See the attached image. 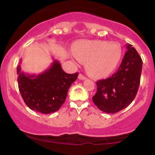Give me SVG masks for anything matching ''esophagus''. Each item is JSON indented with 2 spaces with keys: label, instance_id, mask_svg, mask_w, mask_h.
Masks as SVG:
<instances>
[{
  "label": "esophagus",
  "instance_id": "esophagus-1",
  "mask_svg": "<svg viewBox=\"0 0 155 155\" xmlns=\"http://www.w3.org/2000/svg\"><path fill=\"white\" fill-rule=\"evenodd\" d=\"M79 79L80 80H84V79H86V77H85V76H84L83 74H79Z\"/></svg>",
  "mask_w": 155,
  "mask_h": 155
}]
</instances>
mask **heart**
I'll return each instance as SVG.
<instances>
[{
    "mask_svg": "<svg viewBox=\"0 0 155 155\" xmlns=\"http://www.w3.org/2000/svg\"><path fill=\"white\" fill-rule=\"evenodd\" d=\"M75 56L86 63V69L94 77L111 74L120 63L122 49L117 42L108 41H81L74 47Z\"/></svg>",
    "mask_w": 155,
    "mask_h": 155,
    "instance_id": "obj_1",
    "label": "heart"
}]
</instances>
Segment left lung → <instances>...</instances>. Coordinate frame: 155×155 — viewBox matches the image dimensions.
Returning <instances> with one entry per match:
<instances>
[{
    "label": "left lung",
    "instance_id": "8db88e82",
    "mask_svg": "<svg viewBox=\"0 0 155 155\" xmlns=\"http://www.w3.org/2000/svg\"><path fill=\"white\" fill-rule=\"evenodd\" d=\"M118 71L111 77L96 82L97 92L92 101L106 113H117L127 107L136 97L142 71L141 58L131 44H127Z\"/></svg>",
    "mask_w": 155,
    "mask_h": 155
}]
</instances>
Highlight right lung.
<instances>
[{
  "instance_id": "obj_1",
  "label": "right lung",
  "mask_w": 155,
  "mask_h": 155,
  "mask_svg": "<svg viewBox=\"0 0 155 155\" xmlns=\"http://www.w3.org/2000/svg\"><path fill=\"white\" fill-rule=\"evenodd\" d=\"M17 72L19 90L24 102L31 109L44 114L59 110L65 103L68 89L79 75L78 73H65L56 60L49 68L38 75L21 71L20 63Z\"/></svg>"
}]
</instances>
